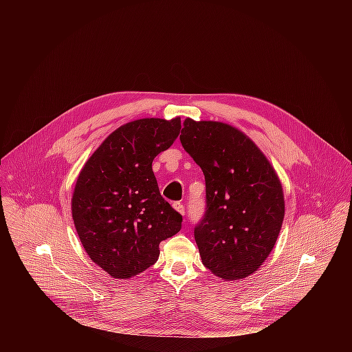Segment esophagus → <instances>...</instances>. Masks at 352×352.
Here are the masks:
<instances>
[{
  "label": "esophagus",
  "instance_id": "obj_1",
  "mask_svg": "<svg viewBox=\"0 0 352 352\" xmlns=\"http://www.w3.org/2000/svg\"><path fill=\"white\" fill-rule=\"evenodd\" d=\"M173 208L179 213V214H185V206L181 202H174Z\"/></svg>",
  "mask_w": 352,
  "mask_h": 352
}]
</instances>
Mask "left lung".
<instances>
[{"label": "left lung", "mask_w": 352, "mask_h": 352, "mask_svg": "<svg viewBox=\"0 0 352 352\" xmlns=\"http://www.w3.org/2000/svg\"><path fill=\"white\" fill-rule=\"evenodd\" d=\"M179 140L206 181L208 210L195 228L204 265L228 281L254 274L273 250L285 213L274 167L252 139L224 122L186 118Z\"/></svg>", "instance_id": "8db88e82"}]
</instances>
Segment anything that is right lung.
I'll return each instance as SVG.
<instances>
[{
	"label": "right lung",
	"mask_w": 352,
	"mask_h": 352,
	"mask_svg": "<svg viewBox=\"0 0 352 352\" xmlns=\"http://www.w3.org/2000/svg\"><path fill=\"white\" fill-rule=\"evenodd\" d=\"M181 118H140L110 133L82 167L71 200L89 258L114 278L155 265L160 242L181 230L182 216L159 190L155 157L177 139Z\"/></svg>",
	"instance_id": "obj_1"
}]
</instances>
